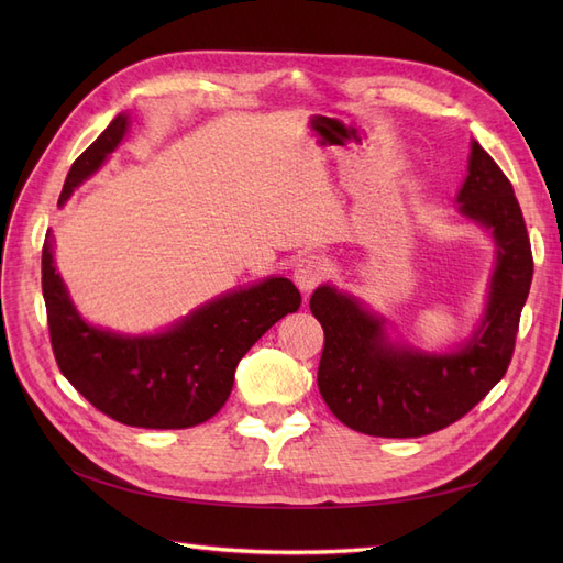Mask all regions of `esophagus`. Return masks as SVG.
<instances>
[{
	"label": "esophagus",
	"instance_id": "1",
	"mask_svg": "<svg viewBox=\"0 0 563 563\" xmlns=\"http://www.w3.org/2000/svg\"><path fill=\"white\" fill-rule=\"evenodd\" d=\"M327 275H329V263L321 258V255H317V253H310V255H305V258L296 265V284H298V288L300 291H312L314 286H319L323 279H327Z\"/></svg>",
	"mask_w": 563,
	"mask_h": 563
}]
</instances>
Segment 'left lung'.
Masks as SVG:
<instances>
[{
  "mask_svg": "<svg viewBox=\"0 0 563 563\" xmlns=\"http://www.w3.org/2000/svg\"><path fill=\"white\" fill-rule=\"evenodd\" d=\"M455 201L496 246L486 308L465 343L439 354L401 345L360 298L331 284L310 298L323 329L319 391L331 413L356 432L406 439L444 430L500 383L512 360L533 255L512 183L476 141Z\"/></svg>",
  "mask_w": 563,
  "mask_h": 563,
  "instance_id": "1",
  "label": "left lung"
}]
</instances>
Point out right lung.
Listing matches in <instances>:
<instances>
[{
  "instance_id": "right-lung-1",
  "label": "right lung",
  "mask_w": 563,
  "mask_h": 563,
  "mask_svg": "<svg viewBox=\"0 0 563 563\" xmlns=\"http://www.w3.org/2000/svg\"><path fill=\"white\" fill-rule=\"evenodd\" d=\"M129 114L81 152L58 203L91 178L124 141ZM42 294L51 347L63 376L98 411L131 428L185 430L213 418L228 401L234 368L269 327L300 308L291 279L267 277L234 288L159 333L124 335L84 319L56 272L54 236L42 249Z\"/></svg>"
}]
</instances>
